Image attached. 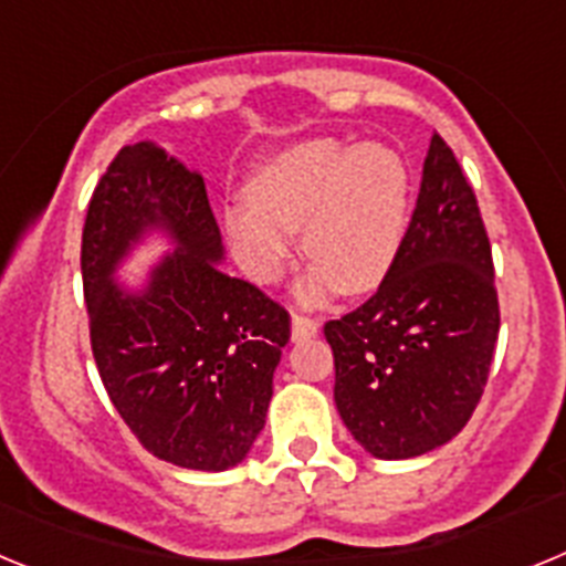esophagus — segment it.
Instances as JSON below:
<instances>
[{"instance_id": "esophagus-1", "label": "esophagus", "mask_w": 566, "mask_h": 566, "mask_svg": "<svg viewBox=\"0 0 566 566\" xmlns=\"http://www.w3.org/2000/svg\"><path fill=\"white\" fill-rule=\"evenodd\" d=\"M319 332V323L314 317H303V314H292V337L308 339Z\"/></svg>"}]
</instances>
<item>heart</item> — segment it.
<instances>
[{"label":"heart","mask_w":566,"mask_h":566,"mask_svg":"<svg viewBox=\"0 0 566 566\" xmlns=\"http://www.w3.org/2000/svg\"><path fill=\"white\" fill-rule=\"evenodd\" d=\"M249 201L223 212L240 266L272 283L292 258V232L312 263L308 292L368 294L382 286L411 221V169L388 144L334 138L272 155L249 181Z\"/></svg>","instance_id":"heart-1"}]
</instances>
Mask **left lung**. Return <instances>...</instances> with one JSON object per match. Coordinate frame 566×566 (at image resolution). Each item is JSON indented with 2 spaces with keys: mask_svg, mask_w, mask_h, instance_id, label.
<instances>
[{
  "mask_svg": "<svg viewBox=\"0 0 566 566\" xmlns=\"http://www.w3.org/2000/svg\"><path fill=\"white\" fill-rule=\"evenodd\" d=\"M323 332L337 411L371 457H422L476 411L499 337V297L476 195L439 135L391 274Z\"/></svg>",
  "mask_w": 566,
  "mask_h": 566,
  "instance_id": "obj_1",
  "label": "left lung"
}]
</instances>
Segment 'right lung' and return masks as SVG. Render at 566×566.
<instances>
[{"instance_id":"right-lung-1","label":"right lung","mask_w":566,"mask_h":566,"mask_svg":"<svg viewBox=\"0 0 566 566\" xmlns=\"http://www.w3.org/2000/svg\"><path fill=\"white\" fill-rule=\"evenodd\" d=\"M174 252L138 290L114 272L147 233ZM201 172L153 142L115 155L82 232L90 343L109 402L153 457L229 470L266 424L272 377L292 337L286 308L229 277Z\"/></svg>"}]
</instances>
